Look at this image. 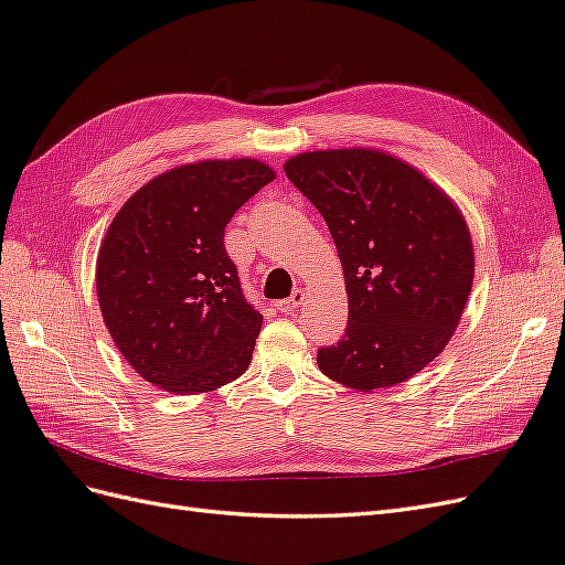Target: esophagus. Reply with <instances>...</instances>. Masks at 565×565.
I'll return each mask as SVG.
<instances>
[{
	"label": "esophagus",
	"mask_w": 565,
	"mask_h": 565,
	"mask_svg": "<svg viewBox=\"0 0 565 565\" xmlns=\"http://www.w3.org/2000/svg\"><path fill=\"white\" fill-rule=\"evenodd\" d=\"M302 300H306V294L296 291L291 298L279 300V302H277V310H279V312H286V315H291V312H296V310L302 306Z\"/></svg>",
	"instance_id": "obj_1"
}]
</instances>
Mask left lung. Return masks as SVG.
<instances>
[{"label":"left lung","mask_w":565,"mask_h":565,"mask_svg":"<svg viewBox=\"0 0 565 565\" xmlns=\"http://www.w3.org/2000/svg\"><path fill=\"white\" fill-rule=\"evenodd\" d=\"M284 171L324 216L349 291V324L317 365L358 392L406 382L444 351L470 296L475 255L460 212L377 150L302 152Z\"/></svg>","instance_id":"8db88e82"}]
</instances>
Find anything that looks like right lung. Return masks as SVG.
I'll return each instance as SVG.
<instances>
[{"label": "right lung", "instance_id": "obj_1", "mask_svg": "<svg viewBox=\"0 0 565 565\" xmlns=\"http://www.w3.org/2000/svg\"><path fill=\"white\" fill-rule=\"evenodd\" d=\"M274 171L255 159L198 162L145 183L97 255V298L121 355L164 392L238 380L263 329L224 248L231 216Z\"/></svg>", "mask_w": 565, "mask_h": 565}]
</instances>
